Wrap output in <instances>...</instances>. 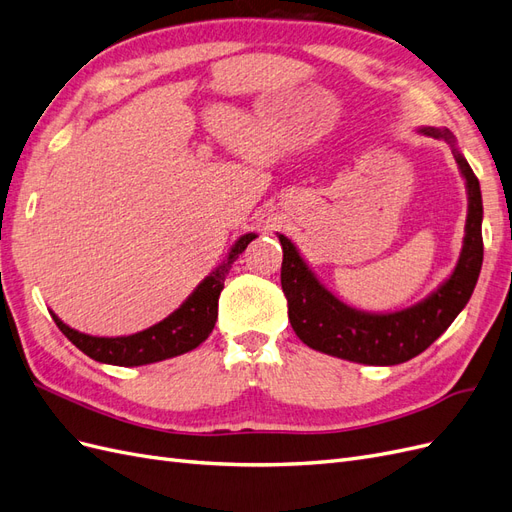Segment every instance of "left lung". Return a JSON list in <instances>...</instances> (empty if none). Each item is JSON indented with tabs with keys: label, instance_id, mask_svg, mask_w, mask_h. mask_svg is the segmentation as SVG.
I'll return each instance as SVG.
<instances>
[{
	"label": "left lung",
	"instance_id": "8db88e82",
	"mask_svg": "<svg viewBox=\"0 0 512 512\" xmlns=\"http://www.w3.org/2000/svg\"><path fill=\"white\" fill-rule=\"evenodd\" d=\"M425 136L442 138L453 147L455 162L466 179L468 220L466 237L455 271L429 297L389 314L361 312L339 301L320 284L314 271L288 237L277 235L284 250L282 290L288 299V318L303 344L318 352L363 365H397L427 350L451 327L470 301L483 267V198L468 160L455 147L446 128H421Z\"/></svg>",
	"mask_w": 512,
	"mask_h": 512
}]
</instances>
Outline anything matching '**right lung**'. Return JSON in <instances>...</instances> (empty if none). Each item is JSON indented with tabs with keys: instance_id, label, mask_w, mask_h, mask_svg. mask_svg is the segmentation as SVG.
Here are the masks:
<instances>
[{
	"instance_id": "1",
	"label": "right lung",
	"mask_w": 512,
	"mask_h": 512,
	"mask_svg": "<svg viewBox=\"0 0 512 512\" xmlns=\"http://www.w3.org/2000/svg\"><path fill=\"white\" fill-rule=\"evenodd\" d=\"M256 237V232L241 235L235 241V245L230 247V252L222 265L213 273H209L205 280L194 288V292L179 305V309H175L173 314L141 333L121 337H96L68 327V324L53 312L51 316L59 331L64 333L76 348L98 363L136 367L173 359V356L194 350L209 337V333L215 327V320H218V299L232 262L239 258L241 252H245V247Z\"/></svg>"
}]
</instances>
